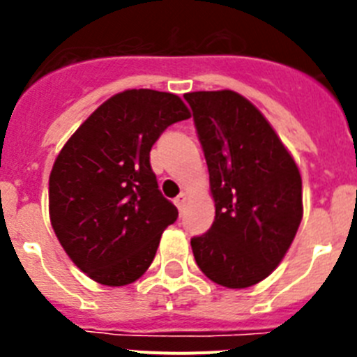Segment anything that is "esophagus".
Masks as SVG:
<instances>
[{
	"mask_svg": "<svg viewBox=\"0 0 357 357\" xmlns=\"http://www.w3.org/2000/svg\"><path fill=\"white\" fill-rule=\"evenodd\" d=\"M185 200H188V193H181V195H178V197L175 198V206L178 207V211H182V209H184V206H185Z\"/></svg>",
	"mask_w": 357,
	"mask_h": 357,
	"instance_id": "esophagus-1",
	"label": "esophagus"
}]
</instances>
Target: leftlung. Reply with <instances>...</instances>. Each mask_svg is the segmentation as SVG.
Instances as JSON below:
<instances>
[{"instance_id":"left-lung-1","label":"left lung","mask_w":357,"mask_h":357,"mask_svg":"<svg viewBox=\"0 0 357 357\" xmlns=\"http://www.w3.org/2000/svg\"><path fill=\"white\" fill-rule=\"evenodd\" d=\"M209 168L216 216L191 238L213 282L250 288L279 266L302 220V178L279 135L234 91L184 94Z\"/></svg>"}]
</instances>
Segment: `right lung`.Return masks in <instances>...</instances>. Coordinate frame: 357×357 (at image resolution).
<instances>
[{
  "label": "right lung",
  "instance_id": "obj_1",
  "mask_svg": "<svg viewBox=\"0 0 357 357\" xmlns=\"http://www.w3.org/2000/svg\"><path fill=\"white\" fill-rule=\"evenodd\" d=\"M191 112L181 98L123 91L85 119L56 155L50 175V220L66 254L93 280L125 286L155 257L178 211L164 198L150 150Z\"/></svg>",
  "mask_w": 357,
  "mask_h": 357
}]
</instances>
